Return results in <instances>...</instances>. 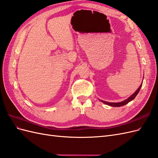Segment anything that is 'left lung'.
I'll use <instances>...</instances> for the list:
<instances>
[{
    "label": "left lung",
    "mask_w": 158,
    "mask_h": 158,
    "mask_svg": "<svg viewBox=\"0 0 158 158\" xmlns=\"http://www.w3.org/2000/svg\"><path fill=\"white\" fill-rule=\"evenodd\" d=\"M142 84L140 85V87L138 88V89L136 91V92L134 93L131 97H129L127 99L125 100V101H123L122 102H120V103H109V102H104V101H102L103 103H104L106 105H108V106H112V107H121V106H125V105L127 104L128 102H131L132 100H133L135 98V97L137 95V94H138V92H139V91L142 87Z\"/></svg>",
    "instance_id": "8db88e82"
}]
</instances>
